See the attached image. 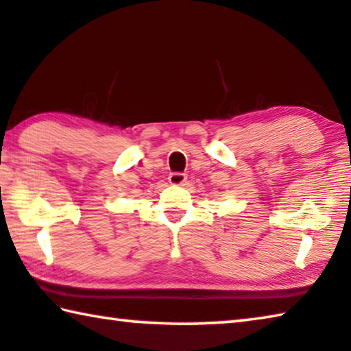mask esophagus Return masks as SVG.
<instances>
[{"instance_id":"1","label":"esophagus","mask_w":351,"mask_h":351,"mask_svg":"<svg viewBox=\"0 0 351 351\" xmlns=\"http://www.w3.org/2000/svg\"><path fill=\"white\" fill-rule=\"evenodd\" d=\"M168 180L171 185H185L186 174H183V172H171Z\"/></svg>"}]
</instances>
